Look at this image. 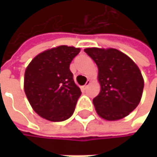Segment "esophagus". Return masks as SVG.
Here are the masks:
<instances>
[{"label":"esophagus","mask_w":157,"mask_h":157,"mask_svg":"<svg viewBox=\"0 0 157 157\" xmlns=\"http://www.w3.org/2000/svg\"><path fill=\"white\" fill-rule=\"evenodd\" d=\"M91 83V81L90 80H88L87 82H86V84L85 85H82V86H81V89H82V91H84V90H86L87 89V87L89 86V84Z\"/></svg>","instance_id":"esophagus-1"}]
</instances>
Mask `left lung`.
Segmentation results:
<instances>
[{
    "mask_svg": "<svg viewBox=\"0 0 157 157\" xmlns=\"http://www.w3.org/2000/svg\"><path fill=\"white\" fill-rule=\"evenodd\" d=\"M84 52L98 66L101 91L93 100L97 113L108 121L125 117L141 100L144 79L139 68L116 49L86 48Z\"/></svg>",
    "mask_w": 157,
    "mask_h": 157,
    "instance_id": "left-lung-1",
    "label": "left lung"
}]
</instances>
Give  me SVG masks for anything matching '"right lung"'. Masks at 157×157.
I'll return each mask as SVG.
<instances>
[{"instance_id": "right-lung-1", "label": "right lung", "mask_w": 157, "mask_h": 157, "mask_svg": "<svg viewBox=\"0 0 157 157\" xmlns=\"http://www.w3.org/2000/svg\"><path fill=\"white\" fill-rule=\"evenodd\" d=\"M80 48L61 45L38 54L24 74V92L33 110L52 122L72 116L82 94L70 63Z\"/></svg>"}]
</instances>
